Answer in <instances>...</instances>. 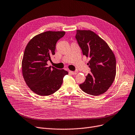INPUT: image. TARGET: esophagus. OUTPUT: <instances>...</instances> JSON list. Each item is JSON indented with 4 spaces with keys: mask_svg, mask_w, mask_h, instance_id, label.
I'll return each instance as SVG.
<instances>
[{
    "mask_svg": "<svg viewBox=\"0 0 135 135\" xmlns=\"http://www.w3.org/2000/svg\"><path fill=\"white\" fill-rule=\"evenodd\" d=\"M70 73H72V74H73V75H75V74H76L78 72L77 71H70Z\"/></svg>",
    "mask_w": 135,
    "mask_h": 135,
    "instance_id": "obj_1",
    "label": "esophagus"
}]
</instances>
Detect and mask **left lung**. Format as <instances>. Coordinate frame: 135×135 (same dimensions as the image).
I'll return each instance as SVG.
<instances>
[{"label":"left lung","instance_id":"obj_1","mask_svg":"<svg viewBox=\"0 0 135 135\" xmlns=\"http://www.w3.org/2000/svg\"><path fill=\"white\" fill-rule=\"evenodd\" d=\"M76 39L83 54L89 58L87 65L91 72L79 87L87 94L100 95L108 90L114 81L115 56L107 43L91 31L77 30Z\"/></svg>","mask_w":135,"mask_h":135}]
</instances>
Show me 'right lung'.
Wrapping results in <instances>:
<instances>
[{
    "label": "right lung",
    "instance_id": "1",
    "mask_svg": "<svg viewBox=\"0 0 135 135\" xmlns=\"http://www.w3.org/2000/svg\"><path fill=\"white\" fill-rule=\"evenodd\" d=\"M65 32L47 31L39 34L30 41L25 49L22 63V73L27 86L38 95L47 96L61 87L63 78L68 72L47 66L55 54L57 41Z\"/></svg>",
    "mask_w": 135,
    "mask_h": 135
}]
</instances>
